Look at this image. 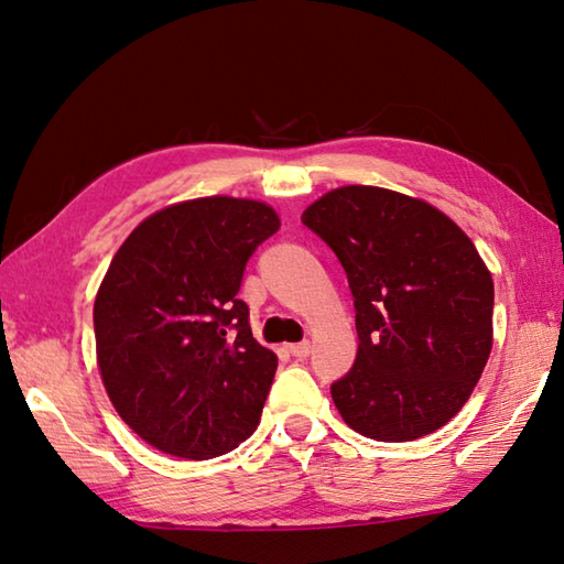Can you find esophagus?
I'll use <instances>...</instances> for the list:
<instances>
[{"label":"esophagus","instance_id":"esophagus-1","mask_svg":"<svg viewBox=\"0 0 564 564\" xmlns=\"http://www.w3.org/2000/svg\"><path fill=\"white\" fill-rule=\"evenodd\" d=\"M289 351L297 359H305L311 355V341H301V345H289Z\"/></svg>","mask_w":564,"mask_h":564}]
</instances>
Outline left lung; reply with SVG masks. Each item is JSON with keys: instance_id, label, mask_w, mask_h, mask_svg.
<instances>
[{"instance_id": "obj_1", "label": "left lung", "mask_w": 564, "mask_h": 564, "mask_svg": "<svg viewBox=\"0 0 564 564\" xmlns=\"http://www.w3.org/2000/svg\"><path fill=\"white\" fill-rule=\"evenodd\" d=\"M337 253L359 351L333 401L351 430L411 443L469 401L494 345V281L477 247L437 207L377 185H341L303 213Z\"/></svg>"}]
</instances>
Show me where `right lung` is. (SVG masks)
I'll use <instances>...</instances> for the list:
<instances>
[{"instance_id":"right-lung-1","label":"right lung","mask_w":564,"mask_h":564,"mask_svg":"<svg viewBox=\"0 0 564 564\" xmlns=\"http://www.w3.org/2000/svg\"><path fill=\"white\" fill-rule=\"evenodd\" d=\"M261 200L209 195L149 215L95 297L97 367L134 433L165 455L209 459L257 430L279 359L251 337L241 275L279 231Z\"/></svg>"}]
</instances>
